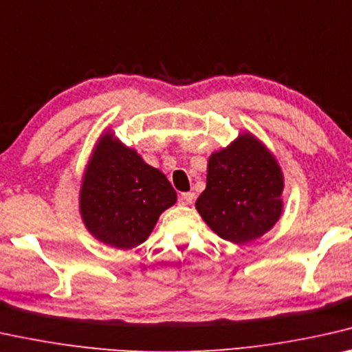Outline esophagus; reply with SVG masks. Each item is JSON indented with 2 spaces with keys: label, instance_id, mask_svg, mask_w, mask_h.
Wrapping results in <instances>:
<instances>
[{
  "label": "esophagus",
  "instance_id": "obj_1",
  "mask_svg": "<svg viewBox=\"0 0 352 352\" xmlns=\"http://www.w3.org/2000/svg\"><path fill=\"white\" fill-rule=\"evenodd\" d=\"M194 199H196V194L194 192H182L180 196H178V202H180L182 206H190V204L194 202Z\"/></svg>",
  "mask_w": 352,
  "mask_h": 352
}]
</instances>
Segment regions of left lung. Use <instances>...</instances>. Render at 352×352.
I'll return each mask as SVG.
<instances>
[{"mask_svg": "<svg viewBox=\"0 0 352 352\" xmlns=\"http://www.w3.org/2000/svg\"><path fill=\"white\" fill-rule=\"evenodd\" d=\"M285 188L275 156L243 133L208 160L207 186L196 208L208 228L232 243H248L275 226Z\"/></svg>", "mask_w": 352, "mask_h": 352, "instance_id": "8db88e82", "label": "left lung"}]
</instances>
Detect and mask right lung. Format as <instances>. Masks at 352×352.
Instances as JSON below:
<instances>
[{"mask_svg": "<svg viewBox=\"0 0 352 352\" xmlns=\"http://www.w3.org/2000/svg\"><path fill=\"white\" fill-rule=\"evenodd\" d=\"M177 192L161 170L112 133L99 138L80 188V214L99 242L129 250L144 243Z\"/></svg>", "mask_w": 352, "mask_h": 352, "instance_id": "1", "label": "right lung"}]
</instances>
